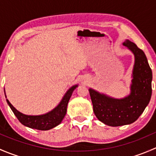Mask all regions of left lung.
Here are the masks:
<instances>
[{
  "label": "left lung",
  "mask_w": 156,
  "mask_h": 156,
  "mask_svg": "<svg viewBox=\"0 0 156 156\" xmlns=\"http://www.w3.org/2000/svg\"><path fill=\"white\" fill-rule=\"evenodd\" d=\"M123 45L134 56L130 94L116 99L89 88L94 114L100 122L112 127L130 125L137 120L152 96V73L145 53L129 40Z\"/></svg>",
  "instance_id": "obj_1"
}]
</instances>
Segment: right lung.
Wrapping results in <instances>:
<instances>
[{
    "label": "right lung",
    "instance_id": "right-lung-1",
    "mask_svg": "<svg viewBox=\"0 0 156 156\" xmlns=\"http://www.w3.org/2000/svg\"><path fill=\"white\" fill-rule=\"evenodd\" d=\"M78 86V84H75L71 87L66 91L57 106H56L53 110L46 114L40 115H28L23 114L14 107L7 99V104L12 109V112L23 125L29 127L30 128L37 129V130H50L59 125L62 122V119H64L66 114L67 105L70 100V97H72V93ZM4 93H5V90H4ZM6 98H7V96H6Z\"/></svg>",
    "mask_w": 156,
    "mask_h": 156
}]
</instances>
